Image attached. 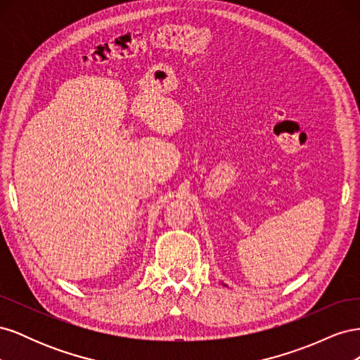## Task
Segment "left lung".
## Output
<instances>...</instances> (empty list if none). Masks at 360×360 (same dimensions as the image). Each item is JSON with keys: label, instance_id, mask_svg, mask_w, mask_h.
<instances>
[{"label": "left lung", "instance_id": "obj_1", "mask_svg": "<svg viewBox=\"0 0 360 360\" xmlns=\"http://www.w3.org/2000/svg\"><path fill=\"white\" fill-rule=\"evenodd\" d=\"M224 285H225V284H224Z\"/></svg>", "mask_w": 360, "mask_h": 360}]
</instances>
